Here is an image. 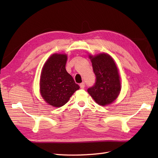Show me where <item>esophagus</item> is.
I'll return each mask as SVG.
<instances>
[{
    "label": "esophagus",
    "mask_w": 158,
    "mask_h": 158,
    "mask_svg": "<svg viewBox=\"0 0 158 158\" xmlns=\"http://www.w3.org/2000/svg\"><path fill=\"white\" fill-rule=\"evenodd\" d=\"M80 88L84 89V88H85V84H84V82L80 83Z\"/></svg>",
    "instance_id": "34e87169"
}]
</instances>
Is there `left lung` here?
Wrapping results in <instances>:
<instances>
[{
	"label": "left lung",
	"instance_id": "obj_1",
	"mask_svg": "<svg viewBox=\"0 0 158 158\" xmlns=\"http://www.w3.org/2000/svg\"><path fill=\"white\" fill-rule=\"evenodd\" d=\"M92 63L95 82L88 92L100 106L111 103L121 92V83L117 66L107 54L89 56Z\"/></svg>",
	"mask_w": 158,
	"mask_h": 158
}]
</instances>
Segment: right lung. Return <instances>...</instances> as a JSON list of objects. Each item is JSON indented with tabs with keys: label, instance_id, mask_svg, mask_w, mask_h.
Returning a JSON list of instances; mask_svg holds the SVG:
<instances>
[{
	"label": "right lung",
	"instance_id": "right-lung-1",
	"mask_svg": "<svg viewBox=\"0 0 158 158\" xmlns=\"http://www.w3.org/2000/svg\"><path fill=\"white\" fill-rule=\"evenodd\" d=\"M67 56L54 54L45 63L41 74V96L50 106H63L80 86L66 70Z\"/></svg>",
	"mask_w": 158,
	"mask_h": 158
}]
</instances>
